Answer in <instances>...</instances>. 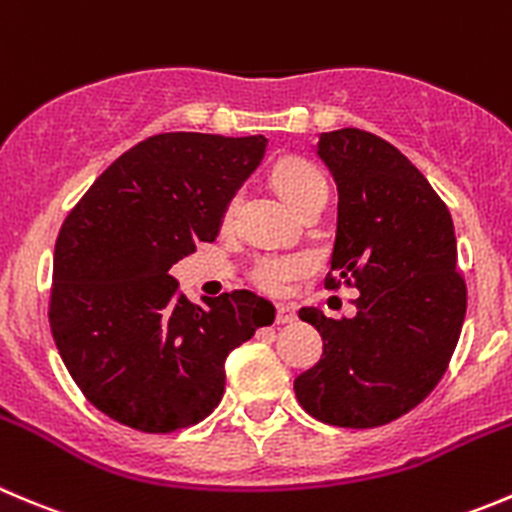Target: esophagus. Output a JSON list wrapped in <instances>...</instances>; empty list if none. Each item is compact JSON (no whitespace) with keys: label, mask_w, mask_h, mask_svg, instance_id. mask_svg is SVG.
<instances>
[{"label":"esophagus","mask_w":512,"mask_h":512,"mask_svg":"<svg viewBox=\"0 0 512 512\" xmlns=\"http://www.w3.org/2000/svg\"><path fill=\"white\" fill-rule=\"evenodd\" d=\"M275 320H277V325H287V322H295V320H297V315H295V310H292V307H287V305H277V315H275Z\"/></svg>","instance_id":"obj_1"}]
</instances>
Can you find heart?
Segmentation results:
<instances>
[{
	"instance_id": "1",
	"label": "heart",
	"mask_w": 512,
	"mask_h": 512,
	"mask_svg": "<svg viewBox=\"0 0 512 512\" xmlns=\"http://www.w3.org/2000/svg\"><path fill=\"white\" fill-rule=\"evenodd\" d=\"M272 182H275L277 192L287 200V205L295 207V210H300L312 197L327 192L325 177L320 175V170L307 160H300V157H285V160L277 162L272 167ZM235 207L237 195L227 202L225 222L232 220ZM310 270L312 262L307 255H260L252 262L250 280L270 295H282L292 282L302 280Z\"/></svg>"
}]
</instances>
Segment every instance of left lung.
I'll return each mask as SVG.
<instances>
[{"mask_svg": "<svg viewBox=\"0 0 512 512\" xmlns=\"http://www.w3.org/2000/svg\"><path fill=\"white\" fill-rule=\"evenodd\" d=\"M317 155L337 185L327 287H357V315L302 307L322 357L295 380L305 413L337 428L388 425L423 403L458 345L468 287L453 217L423 172L372 132H322Z\"/></svg>", "mask_w": 512, "mask_h": 512, "instance_id": "8db88e82", "label": "left lung"}]
</instances>
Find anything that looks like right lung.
<instances>
[{"label":"right lung","mask_w":512,"mask_h":512,"mask_svg":"<svg viewBox=\"0 0 512 512\" xmlns=\"http://www.w3.org/2000/svg\"><path fill=\"white\" fill-rule=\"evenodd\" d=\"M267 140L165 132L84 192L54 245L49 327L84 398L127 428L175 433L225 393V360L275 307L250 290L177 292L172 265L212 242Z\"/></svg>","instance_id":"right-lung-1"}]
</instances>
